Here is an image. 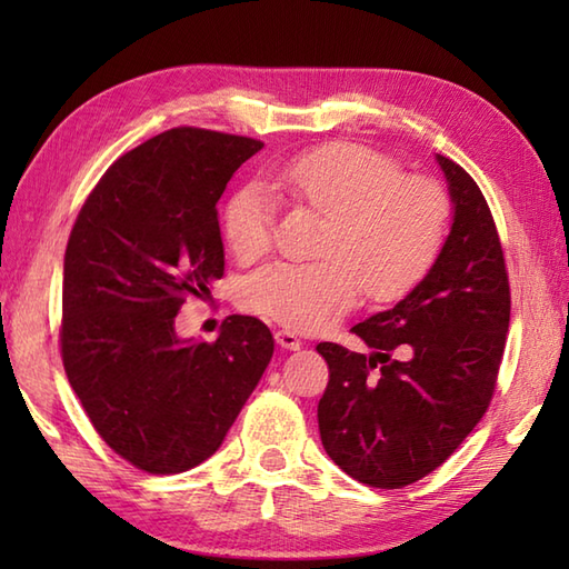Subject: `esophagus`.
Returning <instances> with one entry per match:
<instances>
[{
	"label": "esophagus",
	"instance_id": "1",
	"mask_svg": "<svg viewBox=\"0 0 569 569\" xmlns=\"http://www.w3.org/2000/svg\"><path fill=\"white\" fill-rule=\"evenodd\" d=\"M276 345L283 347V349H300V347H303V340H300V337L291 330H278L276 332Z\"/></svg>",
	"mask_w": 569,
	"mask_h": 569
}]
</instances>
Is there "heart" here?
Segmentation results:
<instances>
[{"instance_id": "b5f03b06", "label": "heart", "mask_w": 569, "mask_h": 569, "mask_svg": "<svg viewBox=\"0 0 569 569\" xmlns=\"http://www.w3.org/2000/svg\"><path fill=\"white\" fill-rule=\"evenodd\" d=\"M398 173L393 159L359 143H330L269 168L266 188L325 214L320 259L261 266L241 283L239 306L312 332L352 310L361 288L371 300H391L416 286L440 253L450 208L435 180ZM222 227L237 259H257L271 241L266 192L237 190Z\"/></svg>"}]
</instances>
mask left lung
Masks as SVG:
<instances>
[{
  "label": "left lung",
  "instance_id": "8db88e82",
  "mask_svg": "<svg viewBox=\"0 0 569 569\" xmlns=\"http://www.w3.org/2000/svg\"><path fill=\"white\" fill-rule=\"evenodd\" d=\"M452 224L428 273L389 310L357 322L371 355L320 342L330 381L320 440L361 485L398 489L430 475L487 413L511 320L497 224L462 166L435 153ZM403 351L406 360H393Z\"/></svg>",
  "mask_w": 569,
  "mask_h": 569
}]
</instances>
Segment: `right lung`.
<instances>
[{"label":"right lung","instance_id":"obj_1","mask_svg":"<svg viewBox=\"0 0 569 569\" xmlns=\"http://www.w3.org/2000/svg\"><path fill=\"white\" fill-rule=\"evenodd\" d=\"M261 141L171 129L117 159L72 227L60 352L102 440L151 475L217 452L273 357V335L229 316L217 340L176 332L186 298L224 273L217 200Z\"/></svg>","mask_w":569,"mask_h":569}]
</instances>
